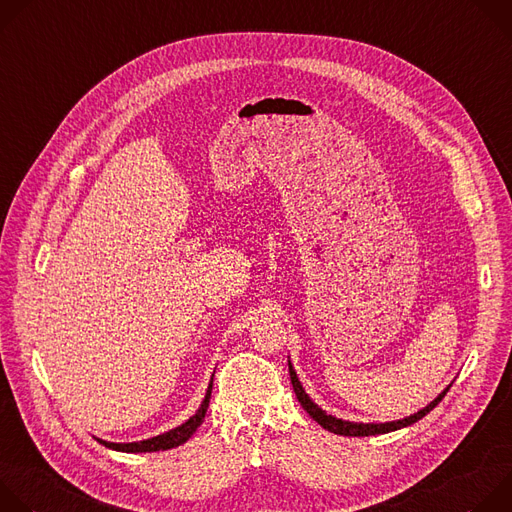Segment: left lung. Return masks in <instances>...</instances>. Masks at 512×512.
I'll use <instances>...</instances> for the list:
<instances>
[{"label": "left lung", "instance_id": "1", "mask_svg": "<svg viewBox=\"0 0 512 512\" xmlns=\"http://www.w3.org/2000/svg\"><path fill=\"white\" fill-rule=\"evenodd\" d=\"M289 379H291V385H294V391H296L298 401L302 403V407L308 411V415H310L314 421H318L324 429H328V431H332V433L350 435V437L379 435V433H389V431H395V429L413 425L415 421H419L421 417H425L437 403H440V401L446 397V393L450 391V387H448L440 397H437L435 401H431L425 409H421V411H417L415 415H409V417H405V419H399V421H391V423H352V421H342V419H336V417L324 413V411L306 395V391L302 389V383L298 381V375H296L294 367H291V362H289Z\"/></svg>", "mask_w": 512, "mask_h": 512}]
</instances>
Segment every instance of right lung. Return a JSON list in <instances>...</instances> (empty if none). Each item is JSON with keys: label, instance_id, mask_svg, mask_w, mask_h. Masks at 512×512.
I'll return each mask as SVG.
<instances>
[{"label": "right lung", "instance_id": "add662e5", "mask_svg": "<svg viewBox=\"0 0 512 512\" xmlns=\"http://www.w3.org/2000/svg\"><path fill=\"white\" fill-rule=\"evenodd\" d=\"M210 391H212V381L208 385L206 397L202 401V405L198 407V411L180 427L166 431L162 435L152 437V440H143V442H133V444H113V442H103L99 440L105 448L117 450V452H129V454H139V452H164V450H172L176 446H182L184 442H188V437L198 429V425L204 421L206 409H208V401H210Z\"/></svg>", "mask_w": 512, "mask_h": 512}]
</instances>
